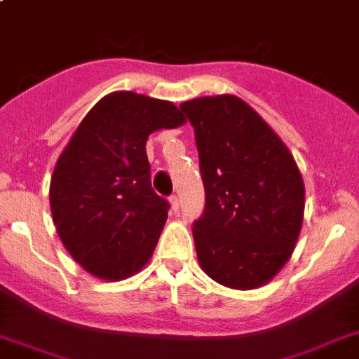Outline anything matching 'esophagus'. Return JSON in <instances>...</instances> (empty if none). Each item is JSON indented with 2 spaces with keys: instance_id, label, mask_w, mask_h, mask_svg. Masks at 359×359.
I'll use <instances>...</instances> for the list:
<instances>
[{
  "instance_id": "obj_1",
  "label": "esophagus",
  "mask_w": 359,
  "mask_h": 359,
  "mask_svg": "<svg viewBox=\"0 0 359 359\" xmlns=\"http://www.w3.org/2000/svg\"><path fill=\"white\" fill-rule=\"evenodd\" d=\"M169 203H171V208H173V212H177V210H179V205H180L179 197L171 196V197H169Z\"/></svg>"
}]
</instances>
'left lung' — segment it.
Instances as JSON below:
<instances>
[{
    "instance_id": "left-lung-1",
    "label": "left lung",
    "mask_w": 359,
    "mask_h": 359,
    "mask_svg": "<svg viewBox=\"0 0 359 359\" xmlns=\"http://www.w3.org/2000/svg\"><path fill=\"white\" fill-rule=\"evenodd\" d=\"M180 111L196 132L205 184V212L191 229L203 272L229 289L262 287L289 261L300 235V169L242 98H194Z\"/></svg>"
}]
</instances>
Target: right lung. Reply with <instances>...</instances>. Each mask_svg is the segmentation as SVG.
<instances>
[{
    "label": "right lung",
    "mask_w": 359,
    "mask_h": 359,
    "mask_svg": "<svg viewBox=\"0 0 359 359\" xmlns=\"http://www.w3.org/2000/svg\"><path fill=\"white\" fill-rule=\"evenodd\" d=\"M184 123L168 100L117 91L76 128L53 169L50 208L59 238L83 270L119 281L149 262L169 203L152 190L147 140Z\"/></svg>",
    "instance_id": "add662e5"
}]
</instances>
